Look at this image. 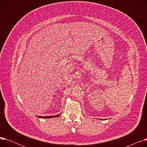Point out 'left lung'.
<instances>
[{
    "label": "left lung",
    "instance_id": "left-lung-1",
    "mask_svg": "<svg viewBox=\"0 0 147 147\" xmlns=\"http://www.w3.org/2000/svg\"><path fill=\"white\" fill-rule=\"evenodd\" d=\"M101 120H102V119H101Z\"/></svg>",
    "mask_w": 147,
    "mask_h": 147
}]
</instances>
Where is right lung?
Wrapping results in <instances>:
<instances>
[{
    "mask_svg": "<svg viewBox=\"0 0 147 147\" xmlns=\"http://www.w3.org/2000/svg\"><path fill=\"white\" fill-rule=\"evenodd\" d=\"M60 114H58L57 115H52V116H39V115H37V117L39 118H43V119H49V118H55L57 117H58Z\"/></svg>",
    "mask_w": 147,
    "mask_h": 147,
    "instance_id": "add662e5",
    "label": "right lung"
}]
</instances>
